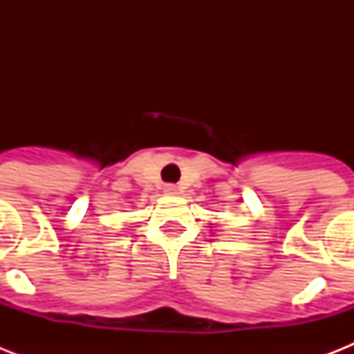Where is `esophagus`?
<instances>
[{"mask_svg": "<svg viewBox=\"0 0 354 354\" xmlns=\"http://www.w3.org/2000/svg\"><path fill=\"white\" fill-rule=\"evenodd\" d=\"M163 193H165L167 196H174V194H178V187L176 185H171V183H169V185L163 187Z\"/></svg>", "mask_w": 354, "mask_h": 354, "instance_id": "obj_1", "label": "esophagus"}]
</instances>
